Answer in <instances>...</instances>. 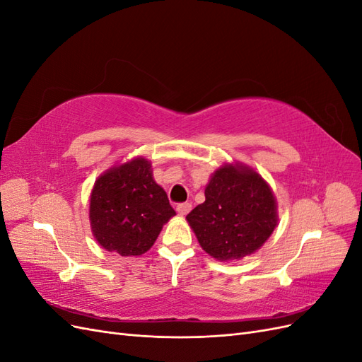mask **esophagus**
I'll return each mask as SVG.
<instances>
[{
	"label": "esophagus",
	"instance_id": "1",
	"mask_svg": "<svg viewBox=\"0 0 362 362\" xmlns=\"http://www.w3.org/2000/svg\"><path fill=\"white\" fill-rule=\"evenodd\" d=\"M190 210H192V204H190V202H182V204H178V205H177V211H178L180 216L189 214Z\"/></svg>",
	"mask_w": 362,
	"mask_h": 362
}]
</instances>
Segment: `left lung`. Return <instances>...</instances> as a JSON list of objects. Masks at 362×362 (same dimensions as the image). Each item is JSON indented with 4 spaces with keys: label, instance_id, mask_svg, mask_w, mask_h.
I'll return each mask as SVG.
<instances>
[{
    "label": "left lung",
    "instance_id": "left-lung-1",
    "mask_svg": "<svg viewBox=\"0 0 362 362\" xmlns=\"http://www.w3.org/2000/svg\"><path fill=\"white\" fill-rule=\"evenodd\" d=\"M201 247L217 261H237L264 245L278 225L270 185L243 163H225L205 187V202L187 214Z\"/></svg>",
    "mask_w": 362,
    "mask_h": 362
}]
</instances>
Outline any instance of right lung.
Returning <instances> with one entry per match:
<instances>
[{
	"label": "right lung",
	"mask_w": 362,
	"mask_h": 362,
	"mask_svg": "<svg viewBox=\"0 0 362 362\" xmlns=\"http://www.w3.org/2000/svg\"><path fill=\"white\" fill-rule=\"evenodd\" d=\"M175 210L152 177L151 161L134 157L101 173L90 193L89 221L95 240L120 257H139L156 243Z\"/></svg>",
	"instance_id": "obj_1"
}]
</instances>
